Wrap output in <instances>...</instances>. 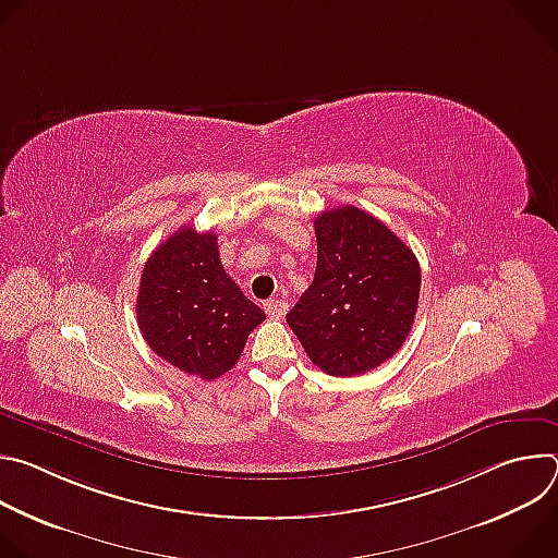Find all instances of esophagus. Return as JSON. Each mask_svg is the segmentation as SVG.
Here are the masks:
<instances>
[{"label": "esophagus", "mask_w": 558, "mask_h": 558, "mask_svg": "<svg viewBox=\"0 0 558 558\" xmlns=\"http://www.w3.org/2000/svg\"><path fill=\"white\" fill-rule=\"evenodd\" d=\"M265 311H267L269 317H274V320H282V317H284L287 311H289V304H287L284 300L274 298V300H267V302H265Z\"/></svg>", "instance_id": "34e87169"}]
</instances>
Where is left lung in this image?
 I'll return each mask as SVG.
<instances>
[{
	"label": "left lung",
	"instance_id": "obj_1",
	"mask_svg": "<svg viewBox=\"0 0 558 558\" xmlns=\"http://www.w3.org/2000/svg\"><path fill=\"white\" fill-rule=\"evenodd\" d=\"M317 265L287 325L311 362L336 377L377 368L407 342L422 271L381 220L353 205L315 218Z\"/></svg>",
	"mask_w": 558,
	"mask_h": 558
}]
</instances>
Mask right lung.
<instances>
[{
  "mask_svg": "<svg viewBox=\"0 0 558 558\" xmlns=\"http://www.w3.org/2000/svg\"><path fill=\"white\" fill-rule=\"evenodd\" d=\"M136 320L158 357L187 375L216 379L241 357L265 311L225 274L216 233L185 225L147 258Z\"/></svg>",
  "mask_w": 558,
  "mask_h": 558,
  "instance_id": "obj_1",
  "label": "right lung"
}]
</instances>
